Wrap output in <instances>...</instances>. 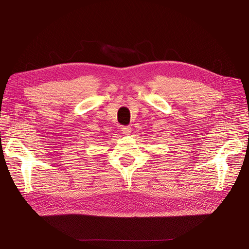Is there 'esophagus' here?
I'll use <instances>...</instances> for the list:
<instances>
[{
	"mask_svg": "<svg viewBox=\"0 0 249 249\" xmlns=\"http://www.w3.org/2000/svg\"><path fill=\"white\" fill-rule=\"evenodd\" d=\"M121 130H122V133L125 134V135L130 134V133H131V131H132V129H131V127H130V126H124V127L121 128Z\"/></svg>",
	"mask_w": 249,
	"mask_h": 249,
	"instance_id": "esophagus-1",
	"label": "esophagus"
}]
</instances>
